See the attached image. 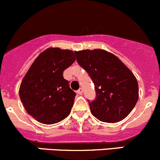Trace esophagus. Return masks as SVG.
Returning <instances> with one entry per match:
<instances>
[{"mask_svg":"<svg viewBox=\"0 0 160 160\" xmlns=\"http://www.w3.org/2000/svg\"><path fill=\"white\" fill-rule=\"evenodd\" d=\"M77 93L79 94V95H82V88H79V89H78V91H77Z\"/></svg>","mask_w":160,"mask_h":160,"instance_id":"1","label":"esophagus"}]
</instances>
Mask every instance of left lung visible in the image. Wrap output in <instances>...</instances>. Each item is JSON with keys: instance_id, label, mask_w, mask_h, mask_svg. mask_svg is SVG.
Here are the masks:
<instances>
[{"instance_id": "obj_1", "label": "left lung", "mask_w": 160, "mask_h": 160, "mask_svg": "<svg viewBox=\"0 0 160 160\" xmlns=\"http://www.w3.org/2000/svg\"><path fill=\"white\" fill-rule=\"evenodd\" d=\"M75 53L95 84L96 98L88 102L92 114L104 122L124 119L139 98V85L132 72L118 57L103 49Z\"/></svg>"}]
</instances>
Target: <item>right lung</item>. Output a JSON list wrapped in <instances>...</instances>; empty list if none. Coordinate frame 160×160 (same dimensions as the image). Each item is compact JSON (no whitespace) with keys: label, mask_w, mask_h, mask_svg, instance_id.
<instances>
[{"label":"right lung","mask_w":160,"mask_h":160,"mask_svg":"<svg viewBox=\"0 0 160 160\" xmlns=\"http://www.w3.org/2000/svg\"><path fill=\"white\" fill-rule=\"evenodd\" d=\"M73 51L48 48L34 61L21 81L19 96L26 112L42 124L59 122L70 114L75 92L63 72L75 62Z\"/></svg>","instance_id":"add662e5"}]
</instances>
